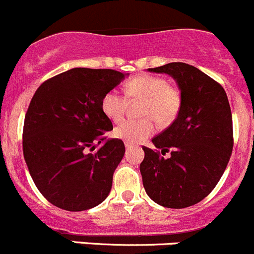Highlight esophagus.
I'll use <instances>...</instances> for the list:
<instances>
[{
	"mask_svg": "<svg viewBox=\"0 0 254 254\" xmlns=\"http://www.w3.org/2000/svg\"><path fill=\"white\" fill-rule=\"evenodd\" d=\"M125 146H126V148L129 149V148H132V147H133V144H132V143H128V142H126Z\"/></svg>",
	"mask_w": 254,
	"mask_h": 254,
	"instance_id": "1",
	"label": "esophagus"
}]
</instances>
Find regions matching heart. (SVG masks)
<instances>
[{
  "label": "heart",
  "instance_id": "obj_1",
  "mask_svg": "<svg viewBox=\"0 0 254 254\" xmlns=\"http://www.w3.org/2000/svg\"><path fill=\"white\" fill-rule=\"evenodd\" d=\"M125 95L117 89L105 93L101 101L103 113L113 122H118L127 110V100L142 101L139 120H126L113 131L117 138L128 143H139L152 136L156 129V119L161 126L172 123L177 117L182 105L181 91L173 84L167 83L163 77L142 74L126 82L123 86Z\"/></svg>",
  "mask_w": 254,
  "mask_h": 254
}]
</instances>
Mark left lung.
<instances>
[{
	"label": "left lung",
	"instance_id": "8db88e82",
	"mask_svg": "<svg viewBox=\"0 0 254 254\" xmlns=\"http://www.w3.org/2000/svg\"><path fill=\"white\" fill-rule=\"evenodd\" d=\"M177 81L182 105L172 125L143 146L142 182L152 201L167 208L201 202L221 180L233 148V125L223 87L194 66L172 62L148 68ZM171 151V156H163Z\"/></svg>",
	"mask_w": 254,
	"mask_h": 254
}]
</instances>
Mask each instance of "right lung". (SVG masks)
<instances>
[{
    "label": "right lung",
    "mask_w": 254,
    "mask_h": 254,
    "mask_svg": "<svg viewBox=\"0 0 254 254\" xmlns=\"http://www.w3.org/2000/svg\"><path fill=\"white\" fill-rule=\"evenodd\" d=\"M125 76L72 68L48 78L33 95L23 123V157L36 187L53 206L86 211L110 193L125 143L106 137L113 126L101 101Z\"/></svg>",
    "instance_id": "1"
}]
</instances>
